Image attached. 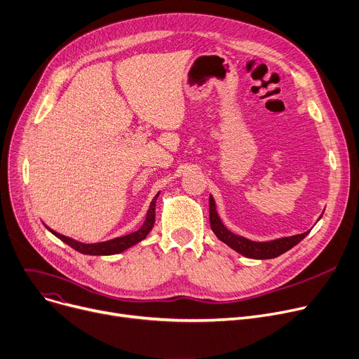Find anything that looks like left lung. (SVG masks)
<instances>
[{"instance_id":"8db88e82","label":"left lung","mask_w":359,"mask_h":359,"mask_svg":"<svg viewBox=\"0 0 359 359\" xmlns=\"http://www.w3.org/2000/svg\"><path fill=\"white\" fill-rule=\"evenodd\" d=\"M209 221H210V228L215 232L222 243L229 245L232 250L236 252H240L248 258L254 259H267V258H274L281 255L283 252L289 251L294 245H297L303 238L310 232H303L294 236H287V238H280V240L269 241V243H254L247 240L244 236H238L228 231L224 224L221 222L217 208H215V201L212 196H209Z\"/></svg>"}]
</instances>
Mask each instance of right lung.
Here are the masks:
<instances>
[{"label":"right lung","mask_w":359,"mask_h":359,"mask_svg":"<svg viewBox=\"0 0 359 359\" xmlns=\"http://www.w3.org/2000/svg\"><path fill=\"white\" fill-rule=\"evenodd\" d=\"M157 196H158V194L151 201L150 209L147 212L146 222L142 224V226L138 231L131 232L128 235L114 238V240H109V241H105V243H98V244H82V243H78L75 240H72V238L60 235V233H57V232H55L52 229H50V232L55 233L59 238V240L66 243L69 247H72V248L82 252V254H88V255L118 254V252H121V251L133 247L134 244L140 243L141 240H144V238L147 236V233L151 231V228L154 225V221H156V201H157Z\"/></svg>","instance_id":"obj_1"}]
</instances>
